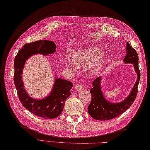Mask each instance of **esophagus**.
Returning <instances> with one entry per match:
<instances>
[{"label":"esophagus","mask_w":150,"mask_h":150,"mask_svg":"<svg viewBox=\"0 0 150 150\" xmlns=\"http://www.w3.org/2000/svg\"><path fill=\"white\" fill-rule=\"evenodd\" d=\"M75 90L77 91V92H79V91H81L84 90V88L83 86V84L81 83H81L75 84Z\"/></svg>","instance_id":"esophagus-1"}]
</instances>
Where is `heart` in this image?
Segmentation results:
<instances>
[{"label":"heart","mask_w":150,"mask_h":150,"mask_svg":"<svg viewBox=\"0 0 150 150\" xmlns=\"http://www.w3.org/2000/svg\"><path fill=\"white\" fill-rule=\"evenodd\" d=\"M101 55L102 52L97 47H84L73 54L72 61L79 67L91 65L92 73H95L100 70L105 64V59ZM69 66L73 67L71 64Z\"/></svg>","instance_id":"1"}]
</instances>
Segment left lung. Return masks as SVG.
Wrapping results in <instances>:
<instances>
[{
	"label": "left lung",
	"instance_id": "1",
	"mask_svg": "<svg viewBox=\"0 0 150 150\" xmlns=\"http://www.w3.org/2000/svg\"><path fill=\"white\" fill-rule=\"evenodd\" d=\"M126 55L123 61L126 64H132L133 65L135 71L137 74V81L126 98L120 103H113L108 101L104 97L100 86L101 77L95 79L92 83L93 88L90 90L91 100L88 107L89 114L95 120H107L114 119L128 110L135 99L141 77L139 68V57L136 50L128 42L126 43Z\"/></svg>",
	"mask_w": 150,
	"mask_h": 150
}]
</instances>
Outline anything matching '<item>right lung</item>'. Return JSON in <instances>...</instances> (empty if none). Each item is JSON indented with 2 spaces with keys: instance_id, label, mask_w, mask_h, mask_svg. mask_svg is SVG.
<instances>
[{
  "instance_id": "obj_1",
  "label": "right lung",
  "mask_w": 150,
  "mask_h": 150,
  "mask_svg": "<svg viewBox=\"0 0 150 150\" xmlns=\"http://www.w3.org/2000/svg\"><path fill=\"white\" fill-rule=\"evenodd\" d=\"M56 45L52 41L40 40L25 44L18 51L14 60V83L19 100L26 109L44 119H55L63 111L65 101L71 95L72 82L64 79H55L53 88L49 95L42 99L29 96L22 81V70L27 59L35 54L47 55L55 52Z\"/></svg>"
}]
</instances>
